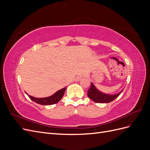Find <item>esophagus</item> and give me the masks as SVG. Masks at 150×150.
Here are the masks:
<instances>
[{"label": "esophagus", "mask_w": 150, "mask_h": 150, "mask_svg": "<svg viewBox=\"0 0 150 150\" xmlns=\"http://www.w3.org/2000/svg\"><path fill=\"white\" fill-rule=\"evenodd\" d=\"M82 78H83V76H78L76 78V81H80L81 79H82Z\"/></svg>", "instance_id": "esophagus-1"}]
</instances>
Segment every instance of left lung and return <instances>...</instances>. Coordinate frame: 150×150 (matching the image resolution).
Instances as JSON below:
<instances>
[{"label": "left lung", "mask_w": 150, "mask_h": 150, "mask_svg": "<svg viewBox=\"0 0 150 150\" xmlns=\"http://www.w3.org/2000/svg\"><path fill=\"white\" fill-rule=\"evenodd\" d=\"M123 91V89L121 90V91L116 94H106L101 92L96 88V86L94 85L93 83H91V86L88 91V97L92 99L95 103H108L116 99Z\"/></svg>", "instance_id": "1"}]
</instances>
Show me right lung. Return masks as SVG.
Here are the masks:
<instances>
[{
  "instance_id": "add662e5",
  "label": "right lung",
  "mask_w": 150,
  "mask_h": 150,
  "mask_svg": "<svg viewBox=\"0 0 150 150\" xmlns=\"http://www.w3.org/2000/svg\"><path fill=\"white\" fill-rule=\"evenodd\" d=\"M66 89V87L57 91V92H56L55 93L49 97L40 98H35L32 96H30V95H29L26 92L25 93L28 95V96L30 98L31 100L34 101L36 103L41 104V105H51V104H56L61 100L62 96H64Z\"/></svg>"
}]
</instances>
